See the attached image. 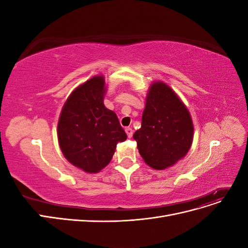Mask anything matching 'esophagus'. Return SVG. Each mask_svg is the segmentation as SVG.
<instances>
[{"mask_svg":"<svg viewBox=\"0 0 248 248\" xmlns=\"http://www.w3.org/2000/svg\"><path fill=\"white\" fill-rule=\"evenodd\" d=\"M125 132H126L127 137H128V138H131V137H132L133 130H132V128H130V127H127V128H125Z\"/></svg>","mask_w":248,"mask_h":248,"instance_id":"34e87169","label":"esophagus"}]
</instances>
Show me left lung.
Returning a JSON list of instances; mask_svg holds the SVG:
<instances>
[{
  "instance_id": "8db88e82",
  "label": "left lung",
  "mask_w": 248,
  "mask_h": 248,
  "mask_svg": "<svg viewBox=\"0 0 248 248\" xmlns=\"http://www.w3.org/2000/svg\"><path fill=\"white\" fill-rule=\"evenodd\" d=\"M133 139L142 159L155 170L172 167L188 153L193 140L190 112L166 82L150 86L141 127Z\"/></svg>"
}]
</instances>
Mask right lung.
Here are the masks:
<instances>
[{"instance_id":"obj_1","label":"right lung","mask_w":248,"mask_h":248,"mask_svg":"<svg viewBox=\"0 0 248 248\" xmlns=\"http://www.w3.org/2000/svg\"><path fill=\"white\" fill-rule=\"evenodd\" d=\"M103 76L93 77L72 91L58 122V140L65 158L89 174L106 168L117 144L127 139L117 115L104 107Z\"/></svg>"}]
</instances>
